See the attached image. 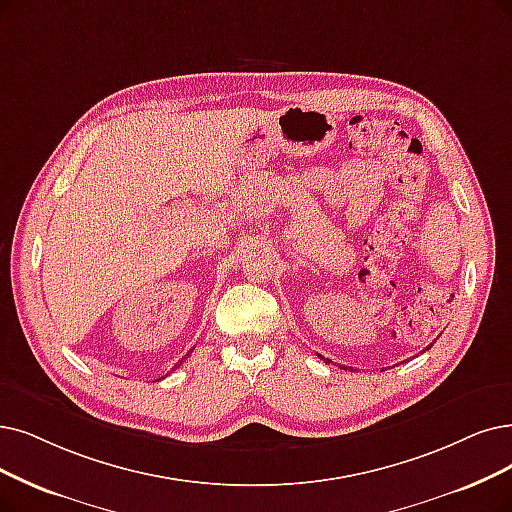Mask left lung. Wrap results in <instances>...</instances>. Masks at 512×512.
Wrapping results in <instances>:
<instances>
[{
	"instance_id": "obj_1",
	"label": "left lung",
	"mask_w": 512,
	"mask_h": 512,
	"mask_svg": "<svg viewBox=\"0 0 512 512\" xmlns=\"http://www.w3.org/2000/svg\"><path fill=\"white\" fill-rule=\"evenodd\" d=\"M426 351H428V346H426ZM319 359H323V357L319 355ZM323 361H325V363H330V359H323Z\"/></svg>"
}]
</instances>
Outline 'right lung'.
<instances>
[{"mask_svg":"<svg viewBox=\"0 0 512 512\" xmlns=\"http://www.w3.org/2000/svg\"><path fill=\"white\" fill-rule=\"evenodd\" d=\"M182 359H185V357H182ZM182 359H180V361H178V363H182ZM178 363H176V365H178Z\"/></svg>","mask_w":512,"mask_h":512,"instance_id":"obj_1","label":"right lung"}]
</instances>
